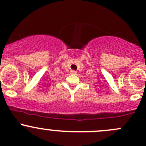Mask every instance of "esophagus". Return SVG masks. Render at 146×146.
Returning a JSON list of instances; mask_svg holds the SVG:
<instances>
[{"instance_id": "34e87169", "label": "esophagus", "mask_w": 146, "mask_h": 146, "mask_svg": "<svg viewBox=\"0 0 146 146\" xmlns=\"http://www.w3.org/2000/svg\"><path fill=\"white\" fill-rule=\"evenodd\" d=\"M70 73H71L72 74H76V71H75V70H71Z\"/></svg>"}]
</instances>
